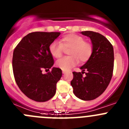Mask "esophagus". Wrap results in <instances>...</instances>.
Here are the masks:
<instances>
[{"label":"esophagus","instance_id":"esophagus-1","mask_svg":"<svg viewBox=\"0 0 129 129\" xmlns=\"http://www.w3.org/2000/svg\"><path fill=\"white\" fill-rule=\"evenodd\" d=\"M62 73H66V71H64V70H62Z\"/></svg>","mask_w":129,"mask_h":129}]
</instances>
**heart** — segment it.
Returning <instances> with one entry per match:
<instances>
[{
	"label": "heart",
	"mask_w": 129,
	"mask_h": 129,
	"mask_svg": "<svg viewBox=\"0 0 129 129\" xmlns=\"http://www.w3.org/2000/svg\"><path fill=\"white\" fill-rule=\"evenodd\" d=\"M70 48L69 56L57 60L56 67L62 70H68L78 62H84L89 60L92 53L93 47L90 43L84 41V38L75 34H68L61 39V42L53 41L51 43L49 50L55 58H59L63 53L64 49Z\"/></svg>",
	"instance_id": "b5f03b06"
}]
</instances>
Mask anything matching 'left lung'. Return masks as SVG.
Returning a JSON list of instances; mask_svg holds the SVG:
<instances>
[{
	"mask_svg": "<svg viewBox=\"0 0 129 129\" xmlns=\"http://www.w3.org/2000/svg\"><path fill=\"white\" fill-rule=\"evenodd\" d=\"M81 34L90 39L92 53L86 63L80 67L82 72H73L71 85L77 98L90 101L101 95L111 81L114 67L113 47L99 33L84 31ZM84 73H86L85 77L83 76Z\"/></svg>",
	"mask_w": 129,
	"mask_h": 129,
	"instance_id": "left-lung-1",
	"label": "left lung"
}]
</instances>
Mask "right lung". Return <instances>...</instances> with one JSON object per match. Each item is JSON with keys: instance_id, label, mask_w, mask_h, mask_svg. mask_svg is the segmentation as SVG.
Returning a JSON list of instances; mask_svg holds the SVG:
<instances>
[{"instance_id": "obj_1", "label": "right lung", "mask_w": 129, "mask_h": 129, "mask_svg": "<svg viewBox=\"0 0 129 129\" xmlns=\"http://www.w3.org/2000/svg\"><path fill=\"white\" fill-rule=\"evenodd\" d=\"M60 32L30 33L22 39L14 49L13 69L17 85L27 97L37 102H45L56 94V84L62 77L59 68L43 74L44 69L49 70L54 59L49 50L51 42Z\"/></svg>"}]
</instances>
